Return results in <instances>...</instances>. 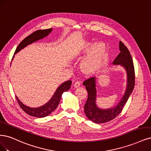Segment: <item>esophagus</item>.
Returning a JSON list of instances; mask_svg holds the SVG:
<instances>
[{
    "mask_svg": "<svg viewBox=\"0 0 151 151\" xmlns=\"http://www.w3.org/2000/svg\"><path fill=\"white\" fill-rule=\"evenodd\" d=\"M80 86H81V83L79 82H76L74 84V87L75 88V89H76V88H78L79 87H80Z\"/></svg>",
    "mask_w": 151,
    "mask_h": 151,
    "instance_id": "esophagus-1",
    "label": "esophagus"
}]
</instances>
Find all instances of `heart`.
Wrapping results in <instances>:
<instances>
[{
  "label": "heart",
  "instance_id": "heart-1",
  "mask_svg": "<svg viewBox=\"0 0 151 151\" xmlns=\"http://www.w3.org/2000/svg\"><path fill=\"white\" fill-rule=\"evenodd\" d=\"M86 53L81 61L80 69L85 75L91 76L97 72L102 66L107 56L106 46L101 42L93 44L90 41H85L75 51L74 56L79 59Z\"/></svg>",
  "mask_w": 151,
  "mask_h": 151
}]
</instances>
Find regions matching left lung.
<instances>
[{
	"label": "left lung",
	"instance_id": "left-lung-1",
	"mask_svg": "<svg viewBox=\"0 0 151 151\" xmlns=\"http://www.w3.org/2000/svg\"><path fill=\"white\" fill-rule=\"evenodd\" d=\"M120 53L112 62L113 65H119L125 69L127 73V85L121 101L117 106L109 109H101L96 104L97 89L96 77H91L83 82L88 92V97L84 105V112L87 118L92 122L102 124L111 121L116 118L122 111L135 85V73L133 60L128 49L121 41L119 42Z\"/></svg>",
	"mask_w": 151,
	"mask_h": 151
}]
</instances>
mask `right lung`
<instances>
[{
  "instance_id": "1",
  "label": "right lung",
  "mask_w": 151,
  "mask_h": 151,
  "mask_svg": "<svg viewBox=\"0 0 151 151\" xmlns=\"http://www.w3.org/2000/svg\"><path fill=\"white\" fill-rule=\"evenodd\" d=\"M52 28L45 30H39L35 31V32H33L32 34H31L30 35L27 36V37H25L19 44L16 50L15 51L14 54L19 52L20 50H22L28 45L32 44L33 42H37L39 40L42 39L43 38L47 37L52 32ZM14 57V55L13 56V58ZM71 84V81H67L64 83H62L61 85H60L58 87V89H56L53 96L50 98V99L47 102L45 103L44 105L39 107H30L24 105L19 99V98L17 96L16 99L17 101V102L19 103V105L22 109V110L25 112L29 114V116L39 118L49 116L58 106L62 93H63L64 92L67 91L70 89Z\"/></svg>"
}]
</instances>
